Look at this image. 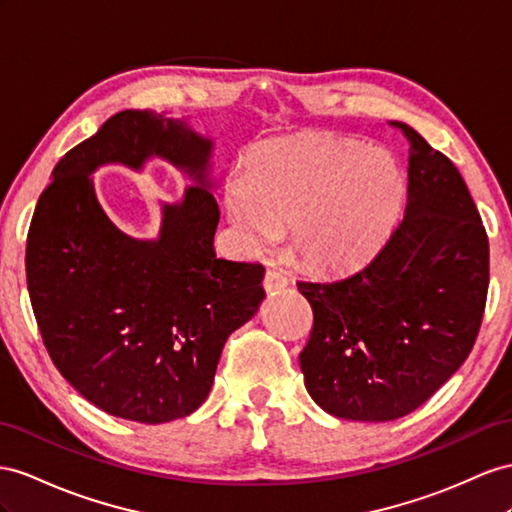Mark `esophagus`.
<instances>
[{
	"label": "esophagus",
	"mask_w": 512,
	"mask_h": 512,
	"mask_svg": "<svg viewBox=\"0 0 512 512\" xmlns=\"http://www.w3.org/2000/svg\"><path fill=\"white\" fill-rule=\"evenodd\" d=\"M285 287H287V277H285V274L281 270H277V268H268L266 270V277H264V290L268 294H277V292L285 290Z\"/></svg>",
	"instance_id": "obj_1"
}]
</instances>
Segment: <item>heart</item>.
Returning <instances> with one entry per match:
<instances>
[{"label":"heart","instance_id":"1","mask_svg":"<svg viewBox=\"0 0 512 512\" xmlns=\"http://www.w3.org/2000/svg\"><path fill=\"white\" fill-rule=\"evenodd\" d=\"M402 196V170L385 149L311 134L259 144L244 177H229L225 207L248 251L268 248L290 227L307 268L342 272L381 244Z\"/></svg>","mask_w":512,"mask_h":512}]
</instances>
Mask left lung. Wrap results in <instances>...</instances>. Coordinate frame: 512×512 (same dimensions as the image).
Segmentation results:
<instances>
[{
	"mask_svg": "<svg viewBox=\"0 0 512 512\" xmlns=\"http://www.w3.org/2000/svg\"><path fill=\"white\" fill-rule=\"evenodd\" d=\"M400 227L361 270L303 281L313 331L300 352L320 409L391 422L424 404L476 342L489 287V240L456 166L417 131Z\"/></svg>",
	"mask_w": 512,
	"mask_h": 512,
	"instance_id": "1",
	"label": "left lung"
}]
</instances>
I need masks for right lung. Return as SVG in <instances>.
I'll use <instances>...</instances> for the list:
<instances>
[{
	"mask_svg": "<svg viewBox=\"0 0 512 512\" xmlns=\"http://www.w3.org/2000/svg\"><path fill=\"white\" fill-rule=\"evenodd\" d=\"M216 142L166 112L123 110L77 144L38 199L25 248L45 348L82 396L114 417L166 424L209 396L222 348L266 298L264 268L218 259ZM164 159L193 181L161 202V231L131 239L102 212L92 175Z\"/></svg>",
	"mask_w": 512,
	"mask_h": 512,
	"instance_id": "add662e5",
	"label": "right lung"
}]
</instances>
